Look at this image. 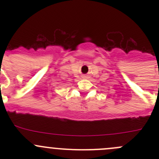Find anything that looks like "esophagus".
<instances>
[{
  "mask_svg": "<svg viewBox=\"0 0 159 159\" xmlns=\"http://www.w3.org/2000/svg\"><path fill=\"white\" fill-rule=\"evenodd\" d=\"M82 77H83V78H87L88 76H87V75H83Z\"/></svg>",
  "mask_w": 159,
  "mask_h": 159,
  "instance_id": "obj_1",
  "label": "esophagus"
}]
</instances>
